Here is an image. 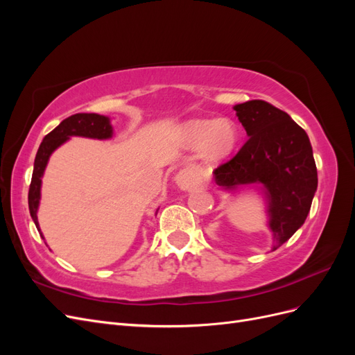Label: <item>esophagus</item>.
Listing matches in <instances>:
<instances>
[{"mask_svg":"<svg viewBox=\"0 0 355 355\" xmlns=\"http://www.w3.org/2000/svg\"><path fill=\"white\" fill-rule=\"evenodd\" d=\"M178 182H179V185H180L182 188L188 189L192 184H194V179H192V176H191L189 173H182V175L179 176Z\"/></svg>","mask_w":355,"mask_h":355,"instance_id":"esophagus-1","label":"esophagus"}]
</instances>
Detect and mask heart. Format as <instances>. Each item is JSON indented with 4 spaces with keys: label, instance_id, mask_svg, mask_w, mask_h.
<instances>
[{
    "label": "heart",
    "instance_id": "obj_1",
    "mask_svg": "<svg viewBox=\"0 0 355 355\" xmlns=\"http://www.w3.org/2000/svg\"><path fill=\"white\" fill-rule=\"evenodd\" d=\"M182 139L188 148L200 149L201 157L209 163H219L237 148L240 133L230 118L191 120L182 128Z\"/></svg>",
    "mask_w": 355,
    "mask_h": 355
}]
</instances>
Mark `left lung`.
Instances as JSON below:
<instances>
[{
	"mask_svg": "<svg viewBox=\"0 0 355 355\" xmlns=\"http://www.w3.org/2000/svg\"><path fill=\"white\" fill-rule=\"evenodd\" d=\"M247 142L213 171L225 189L261 184L268 200L270 230L275 244H284L302 227L317 191V167L309 137L290 115L265 101L234 106Z\"/></svg>",
	"mask_w": 355,
	"mask_h": 355,
	"instance_id": "obj_1",
	"label": "left lung"
}]
</instances>
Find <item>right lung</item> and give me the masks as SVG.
<instances>
[{"instance_id": "add662e5", "label": "right lung", "mask_w": 355, "mask_h": 355, "mask_svg": "<svg viewBox=\"0 0 355 355\" xmlns=\"http://www.w3.org/2000/svg\"><path fill=\"white\" fill-rule=\"evenodd\" d=\"M71 136L110 139L112 136V125L110 123L108 116H103L99 114H75L68 116L67 120H63L55 130H51L44 139H42L35 157L34 171H32V179H31L29 194H28L29 213L38 231H40V227H38L37 211H38V204L41 197V178L44 175V170L51 153L55 151L56 148H59L63 142H67Z\"/></svg>"}]
</instances>
